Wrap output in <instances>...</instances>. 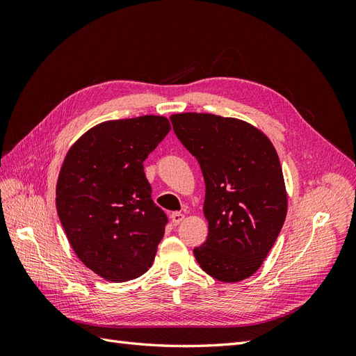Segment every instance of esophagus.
<instances>
[{
  "label": "esophagus",
  "instance_id": "1",
  "mask_svg": "<svg viewBox=\"0 0 356 356\" xmlns=\"http://www.w3.org/2000/svg\"><path fill=\"white\" fill-rule=\"evenodd\" d=\"M170 218H172V222H174V225H178L182 220L186 218V215L182 212H174L170 215Z\"/></svg>",
  "mask_w": 356,
  "mask_h": 356
}]
</instances>
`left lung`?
<instances>
[{
    "instance_id": "8db88e82",
    "label": "left lung",
    "mask_w": 356,
    "mask_h": 356,
    "mask_svg": "<svg viewBox=\"0 0 356 356\" xmlns=\"http://www.w3.org/2000/svg\"><path fill=\"white\" fill-rule=\"evenodd\" d=\"M204 179L208 239L195 248L202 270L221 282L252 276L286 218L288 195L276 149L251 123L207 113L170 115Z\"/></svg>"
}]
</instances>
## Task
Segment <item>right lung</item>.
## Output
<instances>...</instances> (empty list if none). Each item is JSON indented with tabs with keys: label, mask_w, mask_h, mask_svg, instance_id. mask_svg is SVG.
<instances>
[{
	"label": "right lung",
	"mask_w": 356,
	"mask_h": 356,
	"mask_svg": "<svg viewBox=\"0 0 356 356\" xmlns=\"http://www.w3.org/2000/svg\"><path fill=\"white\" fill-rule=\"evenodd\" d=\"M169 131L163 115L102 122L63 159L59 220L75 255L106 281H132L154 261L168 218L152 199L143 163Z\"/></svg>",
	"instance_id": "obj_1"
}]
</instances>
